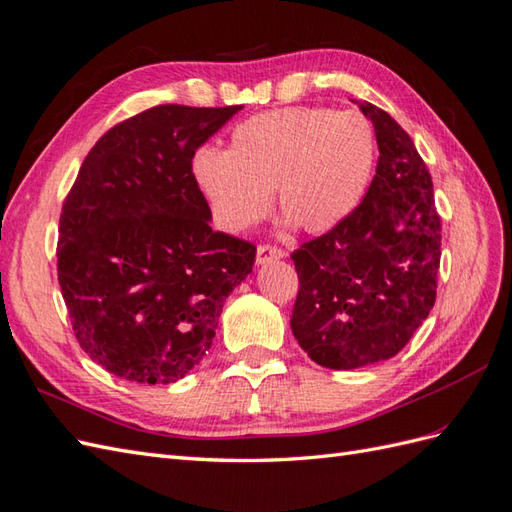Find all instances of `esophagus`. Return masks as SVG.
Here are the masks:
<instances>
[{
    "instance_id": "1",
    "label": "esophagus",
    "mask_w": 512,
    "mask_h": 512,
    "mask_svg": "<svg viewBox=\"0 0 512 512\" xmlns=\"http://www.w3.org/2000/svg\"><path fill=\"white\" fill-rule=\"evenodd\" d=\"M280 258H284V249L278 247V245L263 243V245H258V249H256L258 265H265V263H271V260H280Z\"/></svg>"
}]
</instances>
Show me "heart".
<instances>
[{
  "label": "heart",
  "mask_w": 512,
  "mask_h": 512,
  "mask_svg": "<svg viewBox=\"0 0 512 512\" xmlns=\"http://www.w3.org/2000/svg\"><path fill=\"white\" fill-rule=\"evenodd\" d=\"M376 158V132L365 115L304 106L245 119L232 130L228 152L199 147L191 173L221 230L258 223L273 189L289 221L321 234L363 202Z\"/></svg>",
  "instance_id": "heart-1"
}]
</instances>
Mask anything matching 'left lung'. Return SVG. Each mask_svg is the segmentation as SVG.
Here are the masks:
<instances>
[{
  "mask_svg": "<svg viewBox=\"0 0 512 512\" xmlns=\"http://www.w3.org/2000/svg\"><path fill=\"white\" fill-rule=\"evenodd\" d=\"M378 167L354 213L291 254L299 291L291 330L317 365L356 369L395 356L430 315L441 217L413 139L369 102Z\"/></svg>",
  "mask_w": 512,
  "mask_h": 512,
  "instance_id": "obj_1",
  "label": "left lung"
}]
</instances>
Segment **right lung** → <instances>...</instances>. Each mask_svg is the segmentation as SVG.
Segmentation results:
<instances>
[{
    "label": "right lung",
    "mask_w": 512,
    "mask_h": 512,
    "mask_svg": "<svg viewBox=\"0 0 512 512\" xmlns=\"http://www.w3.org/2000/svg\"><path fill=\"white\" fill-rule=\"evenodd\" d=\"M241 110L162 104L117 123L62 204L58 282L82 350L141 384L184 378L206 356L254 243L210 228L195 149Z\"/></svg>",
    "instance_id": "obj_1"
}]
</instances>
